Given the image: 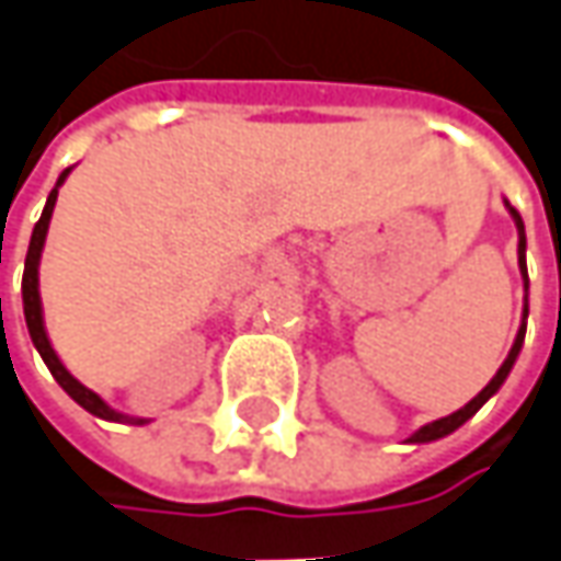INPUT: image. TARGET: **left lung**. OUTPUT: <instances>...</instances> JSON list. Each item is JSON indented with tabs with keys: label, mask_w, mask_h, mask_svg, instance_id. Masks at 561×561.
Segmentation results:
<instances>
[{
	"label": "left lung",
	"mask_w": 561,
	"mask_h": 561,
	"mask_svg": "<svg viewBox=\"0 0 561 561\" xmlns=\"http://www.w3.org/2000/svg\"><path fill=\"white\" fill-rule=\"evenodd\" d=\"M510 214L515 217V226H518V266H522V273H525V279H528V270H525V222H522V217H518V210L515 207H510ZM525 319H528V304H525ZM522 341H525V322H522V329H518V335H515V344H512L510 357L503 359V366H500V373L488 381V388L481 391L478 397H472L462 410H456V413L444 415V419H437V422H428L425 428H419L410 440L413 444H428V440H437V437L450 435V432H456L466 419H472L488 400H491V394H496L500 391V385L506 381V376H510L512 363H515V357H518V351H522Z\"/></svg>",
	"instance_id": "8db88e82"
}]
</instances>
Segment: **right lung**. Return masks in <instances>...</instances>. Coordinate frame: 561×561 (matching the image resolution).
Returning <instances> with one entry per match:
<instances>
[{
	"mask_svg": "<svg viewBox=\"0 0 561 561\" xmlns=\"http://www.w3.org/2000/svg\"><path fill=\"white\" fill-rule=\"evenodd\" d=\"M65 176H68V170L61 173V180L58 185L65 183ZM58 185L51 188L49 202L43 207V217L39 222L33 226V236H30V248H27V261H24V282H21V291H24V317H27V329H30V339L36 344V351H39V357L46 359V366H49V373L55 376V381L68 391L83 410H89L92 415H99V419H121V415L114 413L111 407H107L105 400L99 394H92L89 388H83L77 378L70 376L68 369L61 366V359L55 357V351H51L49 339H46V329H43V307H39V279H36V266H39V254H43V242H46V232H49V220H51V207H55V198H58Z\"/></svg>",
	"mask_w": 561,
	"mask_h": 561,
	"instance_id": "1",
	"label": "right lung"
}]
</instances>
